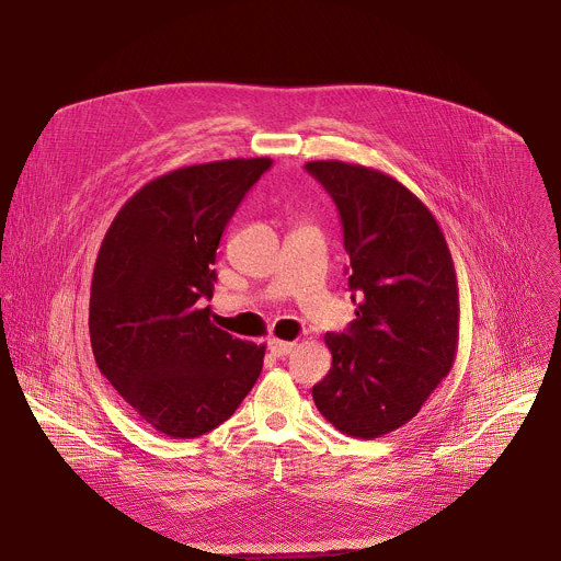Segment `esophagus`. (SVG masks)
I'll list each match as a JSON object with an SVG mask.
<instances>
[{"instance_id":"1","label":"esophagus","mask_w":561,"mask_h":561,"mask_svg":"<svg viewBox=\"0 0 561 561\" xmlns=\"http://www.w3.org/2000/svg\"><path fill=\"white\" fill-rule=\"evenodd\" d=\"M293 348H295V342H284V340H277V337L268 340V351L275 357H286Z\"/></svg>"}]
</instances>
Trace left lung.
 Returning <instances> with one entry per match:
<instances>
[{
  "label": "left lung",
  "mask_w": 561,
  "mask_h": 561,
  "mask_svg": "<svg viewBox=\"0 0 561 561\" xmlns=\"http://www.w3.org/2000/svg\"><path fill=\"white\" fill-rule=\"evenodd\" d=\"M306 171L337 204L351 299L362 297L348 331L324 337L333 364L312 399L337 431L375 439L411 422L453 368L455 264L433 213L394 178L337 159Z\"/></svg>",
  "instance_id": "obj_1"
}]
</instances>
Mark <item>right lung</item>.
<instances>
[{"label":"right lung","mask_w":561,"mask_h":561,"mask_svg":"<svg viewBox=\"0 0 561 561\" xmlns=\"http://www.w3.org/2000/svg\"><path fill=\"white\" fill-rule=\"evenodd\" d=\"M273 159H221L141 186L115 215L91 286L102 375L154 431L193 439L226 422L255 386L264 344L210 322L221 232Z\"/></svg>","instance_id":"1"}]
</instances>
